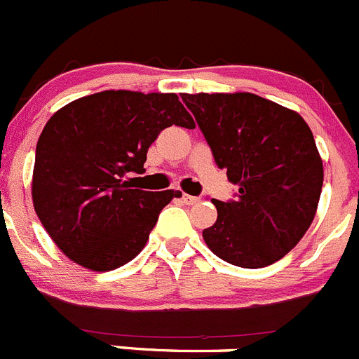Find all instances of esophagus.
I'll return each instance as SVG.
<instances>
[{
    "instance_id": "obj_1",
    "label": "esophagus",
    "mask_w": 359,
    "mask_h": 359,
    "mask_svg": "<svg viewBox=\"0 0 359 359\" xmlns=\"http://www.w3.org/2000/svg\"><path fill=\"white\" fill-rule=\"evenodd\" d=\"M182 199H183V203L187 204V206H194V204H197L199 203V197H194V196H189V194H183L182 196Z\"/></svg>"
}]
</instances>
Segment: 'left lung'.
Returning a JSON list of instances; mask_svg holds the SVG:
<instances>
[{
  "instance_id": "obj_1",
  "label": "left lung",
  "mask_w": 359,
  "mask_h": 359,
  "mask_svg": "<svg viewBox=\"0 0 359 359\" xmlns=\"http://www.w3.org/2000/svg\"><path fill=\"white\" fill-rule=\"evenodd\" d=\"M215 162L238 185L203 238L217 257L264 268L292 250L316 217L324 169L312 130L296 111L254 93L182 95Z\"/></svg>"
}]
</instances>
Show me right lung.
<instances>
[{"instance_id":"right-lung-1","label":"right lung","mask_w":359,"mask_h":359,"mask_svg":"<svg viewBox=\"0 0 359 359\" xmlns=\"http://www.w3.org/2000/svg\"><path fill=\"white\" fill-rule=\"evenodd\" d=\"M170 125L194 128L176 93L107 90L70 102L43 126L33 169V206L61 252L111 271L144 248L160 211L180 190L135 189L146 153Z\"/></svg>"}]
</instances>
